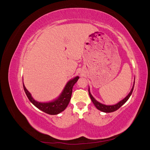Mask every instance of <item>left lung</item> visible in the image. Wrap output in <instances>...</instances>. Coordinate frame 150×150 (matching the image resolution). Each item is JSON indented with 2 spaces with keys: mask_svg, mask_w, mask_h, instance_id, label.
Segmentation results:
<instances>
[{
  "mask_svg": "<svg viewBox=\"0 0 150 150\" xmlns=\"http://www.w3.org/2000/svg\"><path fill=\"white\" fill-rule=\"evenodd\" d=\"M134 84H133V86L132 88V89L131 90V92L128 94V96H127L125 99H122V100H121V101H120L118 103H117L116 104H115V105H112V106H107V105H104V104H103L100 103H99L98 101H97L96 99H95L93 96L91 95V94L90 93V91H89V89L88 90L89 91V96L91 98V99L92 102L93 103V104H94V106H96V108L98 109V110H100L103 112H114L115 111H116L117 110H118V109L121 106L123 105V104L128 100V99L129 98L130 96L131 95V94H132V92L133 91V89H134Z\"/></svg>",
  "mask_w": 150,
  "mask_h": 150,
  "instance_id": "1",
  "label": "left lung"
}]
</instances>
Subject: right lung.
Listing matches in <instances>:
<instances>
[{
    "label": "right lung",
    "instance_id": "1",
    "mask_svg": "<svg viewBox=\"0 0 150 150\" xmlns=\"http://www.w3.org/2000/svg\"><path fill=\"white\" fill-rule=\"evenodd\" d=\"M79 77L77 76L73 79L70 80L67 83L65 88L63 90L62 93L56 100L49 102V103H40L35 101L31 96V94L25 88V86L23 84V87L24 91L28 96L29 101L33 103L34 105L37 107L40 110L43 112L47 113L49 115H57L59 113L64 111L69 104L71 98L72 88L74 84L78 81Z\"/></svg>",
    "mask_w": 150,
    "mask_h": 150
}]
</instances>
